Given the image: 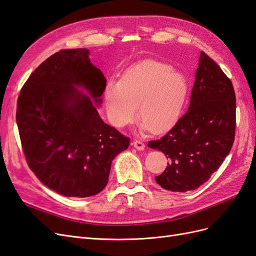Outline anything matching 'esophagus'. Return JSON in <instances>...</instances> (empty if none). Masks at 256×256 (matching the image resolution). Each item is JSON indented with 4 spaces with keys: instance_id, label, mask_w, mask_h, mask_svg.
<instances>
[{
    "instance_id": "esophagus-1",
    "label": "esophagus",
    "mask_w": 256,
    "mask_h": 256,
    "mask_svg": "<svg viewBox=\"0 0 256 256\" xmlns=\"http://www.w3.org/2000/svg\"><path fill=\"white\" fill-rule=\"evenodd\" d=\"M132 145H134V148H136L138 150H143L145 148V144L143 142H141V141H138V140L134 141Z\"/></svg>"
}]
</instances>
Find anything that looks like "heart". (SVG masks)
<instances>
[{"label": "heart", "instance_id": "1", "mask_svg": "<svg viewBox=\"0 0 256 256\" xmlns=\"http://www.w3.org/2000/svg\"><path fill=\"white\" fill-rule=\"evenodd\" d=\"M188 95L184 76L157 60H144L124 74L118 83L110 82L104 92L108 118L122 128L136 118L152 134L171 129L180 120Z\"/></svg>", "mask_w": 256, "mask_h": 256}]
</instances>
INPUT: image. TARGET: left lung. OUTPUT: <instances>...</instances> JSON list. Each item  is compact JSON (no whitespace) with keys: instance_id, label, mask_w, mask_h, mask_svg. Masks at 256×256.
<instances>
[{"instance_id":"8db88e82","label":"left lung","mask_w":256,"mask_h":256,"mask_svg":"<svg viewBox=\"0 0 256 256\" xmlns=\"http://www.w3.org/2000/svg\"><path fill=\"white\" fill-rule=\"evenodd\" d=\"M236 96L230 80L200 51L188 111L150 148L170 158L166 171L154 177L173 192L196 190L209 180L230 154L235 138Z\"/></svg>"}]
</instances>
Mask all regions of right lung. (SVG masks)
I'll use <instances>...</instances> for the list:
<instances>
[{"label":"right lung","instance_id":"right-lung-1","mask_svg":"<svg viewBox=\"0 0 256 256\" xmlns=\"http://www.w3.org/2000/svg\"><path fill=\"white\" fill-rule=\"evenodd\" d=\"M106 79L88 49L60 50L23 85L16 120L28 164L48 188L88 198L106 186L113 159L130 138L98 113Z\"/></svg>","mask_w":256,"mask_h":256}]
</instances>
